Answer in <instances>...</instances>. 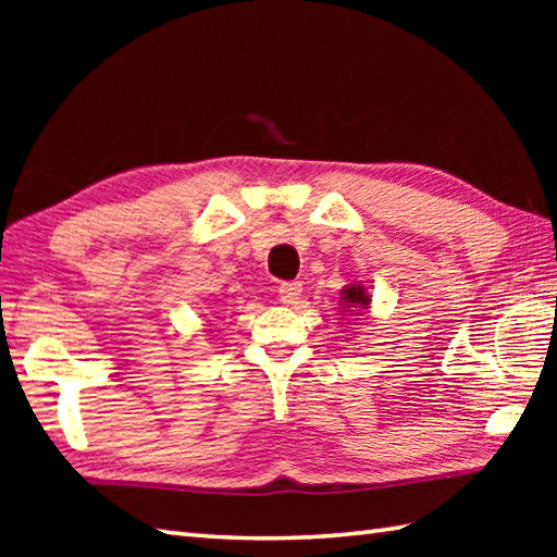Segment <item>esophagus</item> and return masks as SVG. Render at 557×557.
Listing matches in <instances>:
<instances>
[{"instance_id": "esophagus-1", "label": "esophagus", "mask_w": 557, "mask_h": 557, "mask_svg": "<svg viewBox=\"0 0 557 557\" xmlns=\"http://www.w3.org/2000/svg\"><path fill=\"white\" fill-rule=\"evenodd\" d=\"M277 292L282 304H297L301 299V282H282Z\"/></svg>"}]
</instances>
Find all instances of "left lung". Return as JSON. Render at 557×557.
Here are the masks:
<instances>
[{"instance_id":"1","label":"left lung","mask_w":557,"mask_h":557,"mask_svg":"<svg viewBox=\"0 0 557 557\" xmlns=\"http://www.w3.org/2000/svg\"><path fill=\"white\" fill-rule=\"evenodd\" d=\"M369 306H371V297L363 285H349L342 289V309L345 311H361V309L369 311Z\"/></svg>"}]
</instances>
